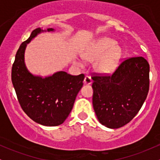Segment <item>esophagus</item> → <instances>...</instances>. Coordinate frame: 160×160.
I'll return each mask as SVG.
<instances>
[{"label": "esophagus", "mask_w": 160, "mask_h": 160, "mask_svg": "<svg viewBox=\"0 0 160 160\" xmlns=\"http://www.w3.org/2000/svg\"><path fill=\"white\" fill-rule=\"evenodd\" d=\"M84 83L85 84H87V85H89V84H91L92 81V79L89 76H86L85 78H84V80H83Z\"/></svg>", "instance_id": "obj_1"}]
</instances>
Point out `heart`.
Wrapping results in <instances>:
<instances>
[{
	"instance_id": "1",
	"label": "heart",
	"mask_w": 160,
	"mask_h": 160,
	"mask_svg": "<svg viewBox=\"0 0 160 160\" xmlns=\"http://www.w3.org/2000/svg\"><path fill=\"white\" fill-rule=\"evenodd\" d=\"M116 44L117 41L111 38H99L82 52V57L87 61L98 59L95 68L101 74H111L117 68L122 56L121 47ZM77 64L81 65L78 61Z\"/></svg>"
}]
</instances>
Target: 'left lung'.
<instances>
[{"label": "left lung", "mask_w": 160, "mask_h": 160, "mask_svg": "<svg viewBox=\"0 0 160 160\" xmlns=\"http://www.w3.org/2000/svg\"><path fill=\"white\" fill-rule=\"evenodd\" d=\"M150 65L143 57H132L111 76L92 77L93 108L101 124L118 128L140 111L149 91Z\"/></svg>", "instance_id": "obj_1"}]
</instances>
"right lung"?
<instances>
[{
    "label": "right lung",
    "mask_w": 160,
    "mask_h": 160,
    "mask_svg": "<svg viewBox=\"0 0 160 160\" xmlns=\"http://www.w3.org/2000/svg\"><path fill=\"white\" fill-rule=\"evenodd\" d=\"M54 31L52 28L34 29L19 47L12 68V82L22 108L32 120L46 126H59L65 122L84 80L83 74L72 76L60 71L42 77L27 68L25 52L28 43L41 33Z\"/></svg>",
    "instance_id": "obj_1"
}]
</instances>
